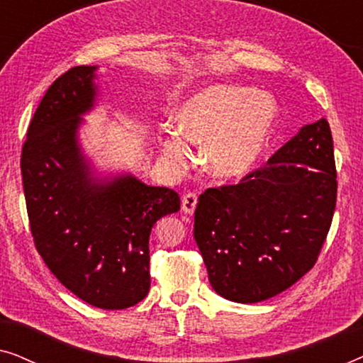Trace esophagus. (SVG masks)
I'll return each instance as SVG.
<instances>
[{
  "label": "esophagus",
  "mask_w": 363,
  "mask_h": 363,
  "mask_svg": "<svg viewBox=\"0 0 363 363\" xmlns=\"http://www.w3.org/2000/svg\"><path fill=\"white\" fill-rule=\"evenodd\" d=\"M196 203H198L196 193L193 191L185 193V195L182 196V211L186 213V215H193V211H195L196 208Z\"/></svg>",
  "instance_id": "1"
}]
</instances>
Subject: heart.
Listing matches in <instances>:
<instances>
[{"mask_svg":"<svg viewBox=\"0 0 363 363\" xmlns=\"http://www.w3.org/2000/svg\"><path fill=\"white\" fill-rule=\"evenodd\" d=\"M175 130L160 137L163 155L178 167L191 162L190 147H206V167L220 178L246 175L266 150L276 127L271 97L240 86H213L178 108Z\"/></svg>","mask_w":363,"mask_h":363,"instance_id":"1","label":"heart"}]
</instances>
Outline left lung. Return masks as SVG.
<instances>
[{
    "instance_id": "obj_1",
    "label": "left lung",
    "mask_w": 363,
    "mask_h": 363,
    "mask_svg": "<svg viewBox=\"0 0 363 363\" xmlns=\"http://www.w3.org/2000/svg\"><path fill=\"white\" fill-rule=\"evenodd\" d=\"M337 201L329 122L302 127L238 185L198 198L193 236L213 289L252 304L296 284L317 262Z\"/></svg>"
}]
</instances>
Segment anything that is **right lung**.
Listing matches in <instances>:
<instances>
[{"label": "right lung", "mask_w": 363, "mask_h": 363, "mask_svg": "<svg viewBox=\"0 0 363 363\" xmlns=\"http://www.w3.org/2000/svg\"><path fill=\"white\" fill-rule=\"evenodd\" d=\"M94 71L71 67L44 94L23 143L21 175L43 261L79 299L117 311L148 294V238L160 218L180 210V196L130 175L91 178L77 128L96 99Z\"/></svg>", "instance_id": "obj_1"}]
</instances>
